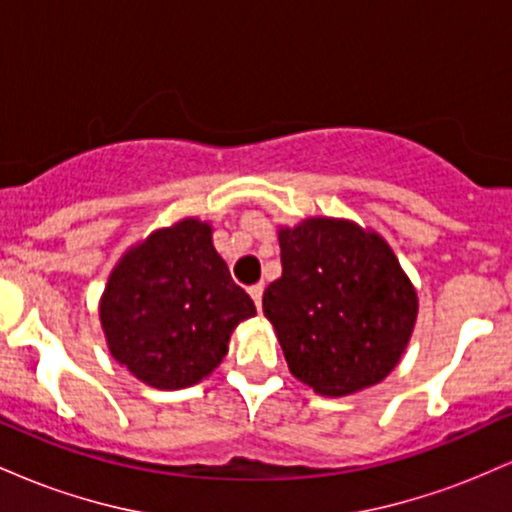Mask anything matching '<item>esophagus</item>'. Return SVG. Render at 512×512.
<instances>
[{
  "instance_id": "1",
  "label": "esophagus",
  "mask_w": 512,
  "mask_h": 512,
  "mask_svg": "<svg viewBox=\"0 0 512 512\" xmlns=\"http://www.w3.org/2000/svg\"><path fill=\"white\" fill-rule=\"evenodd\" d=\"M262 291H264L262 284H252L250 289H248L250 298H252V301H255V305H257V310H260V305H262Z\"/></svg>"
}]
</instances>
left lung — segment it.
Masks as SVG:
<instances>
[{"label":"left lung","mask_w":512,"mask_h":512,"mask_svg":"<svg viewBox=\"0 0 512 512\" xmlns=\"http://www.w3.org/2000/svg\"><path fill=\"white\" fill-rule=\"evenodd\" d=\"M281 276L262 310L291 373L342 397L397 366L416 322V291L378 233L349 221L308 219L281 228Z\"/></svg>","instance_id":"1"}]
</instances>
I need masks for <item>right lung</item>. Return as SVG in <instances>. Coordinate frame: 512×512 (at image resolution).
<instances>
[{
    "label": "right lung",
    "instance_id": "1",
    "mask_svg": "<svg viewBox=\"0 0 512 512\" xmlns=\"http://www.w3.org/2000/svg\"><path fill=\"white\" fill-rule=\"evenodd\" d=\"M255 303L231 279L197 219L156 231L110 274L101 322L110 354L158 390L199 383L221 363Z\"/></svg>",
    "mask_w": 512,
    "mask_h": 512
}]
</instances>
